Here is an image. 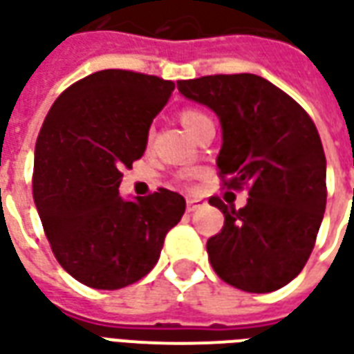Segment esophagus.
I'll return each instance as SVG.
<instances>
[{"mask_svg": "<svg viewBox=\"0 0 354 354\" xmlns=\"http://www.w3.org/2000/svg\"><path fill=\"white\" fill-rule=\"evenodd\" d=\"M205 203L199 201V199H187V203H185V209H187V212H194L197 211L199 207H203Z\"/></svg>", "mask_w": 354, "mask_h": 354, "instance_id": "obj_1", "label": "esophagus"}]
</instances>
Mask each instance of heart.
Here are the masks:
<instances>
[{"mask_svg":"<svg viewBox=\"0 0 354 354\" xmlns=\"http://www.w3.org/2000/svg\"><path fill=\"white\" fill-rule=\"evenodd\" d=\"M180 120H182V124H184L185 130L194 136L195 132H197V128H199L203 122L211 120V118L207 117L205 113H201V111H197V109H185V111H182V115H180Z\"/></svg>","mask_w":354,"mask_h":354,"instance_id":"1","label":"heart"}]
</instances>
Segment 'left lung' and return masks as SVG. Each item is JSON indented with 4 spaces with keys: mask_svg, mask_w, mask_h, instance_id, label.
<instances>
[{
    "mask_svg": "<svg viewBox=\"0 0 354 354\" xmlns=\"http://www.w3.org/2000/svg\"><path fill=\"white\" fill-rule=\"evenodd\" d=\"M185 100L218 117L220 176L249 184L243 209L211 197L224 212L220 234L207 241L212 268L249 293H270L308 261L326 211V155L315 122L280 88L257 74L180 80Z\"/></svg>",
    "mask_w": 354,
    "mask_h": 354,
    "instance_id": "left-lung-1",
    "label": "left lung"
}]
</instances>
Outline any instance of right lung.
Wrapping results in <instances>:
<instances>
[{
    "label": "right lung",
    "mask_w": 354,
    "mask_h": 354,
    "mask_svg": "<svg viewBox=\"0 0 354 354\" xmlns=\"http://www.w3.org/2000/svg\"><path fill=\"white\" fill-rule=\"evenodd\" d=\"M172 91L170 80L107 68L63 91L44 120L34 201L55 259L88 288L142 280L184 214L185 199L170 189L134 199L118 194L120 170L142 159Z\"/></svg>",
    "instance_id": "right-lung-1"
}]
</instances>
